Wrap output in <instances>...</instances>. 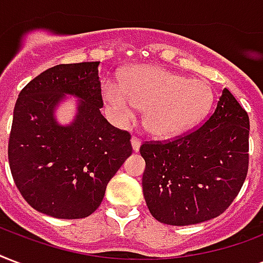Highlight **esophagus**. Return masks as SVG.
I'll return each mask as SVG.
<instances>
[{
	"mask_svg": "<svg viewBox=\"0 0 263 263\" xmlns=\"http://www.w3.org/2000/svg\"><path fill=\"white\" fill-rule=\"evenodd\" d=\"M131 145H132V150H134V152H139L140 145H142V142H140V139H138L136 136H132Z\"/></svg>",
	"mask_w": 263,
	"mask_h": 263,
	"instance_id": "esophagus-1",
	"label": "esophagus"
}]
</instances>
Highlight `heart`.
Returning <instances> with one entry per match:
<instances>
[{"label":"heart","instance_id":"b5f03b06","mask_svg":"<svg viewBox=\"0 0 263 263\" xmlns=\"http://www.w3.org/2000/svg\"><path fill=\"white\" fill-rule=\"evenodd\" d=\"M106 106L120 124L131 123L136 109H145L146 129L158 138H171L203 121L214 103V91L204 80H187L171 70L139 66L123 83L109 78L102 87Z\"/></svg>","mask_w":263,"mask_h":263}]
</instances>
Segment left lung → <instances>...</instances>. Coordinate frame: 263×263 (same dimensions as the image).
<instances>
[{
  "label": "left lung",
  "mask_w": 263,
  "mask_h": 263,
  "mask_svg": "<svg viewBox=\"0 0 263 263\" xmlns=\"http://www.w3.org/2000/svg\"><path fill=\"white\" fill-rule=\"evenodd\" d=\"M250 118L229 89L203 127L170 142H146L143 196L161 223L187 226L229 207L248 171Z\"/></svg>",
  "instance_id": "1"
}]
</instances>
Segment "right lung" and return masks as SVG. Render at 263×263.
<instances>
[{
    "mask_svg": "<svg viewBox=\"0 0 263 263\" xmlns=\"http://www.w3.org/2000/svg\"><path fill=\"white\" fill-rule=\"evenodd\" d=\"M99 63L53 66L31 80L16 100L9 167L20 194L45 215H91L132 153L131 135L100 114ZM66 96L78 98V111L71 123L62 126L54 111Z\"/></svg>",
    "mask_w": 263,
    "mask_h": 263,
    "instance_id": "right-lung-1",
    "label": "right lung"
}]
</instances>
